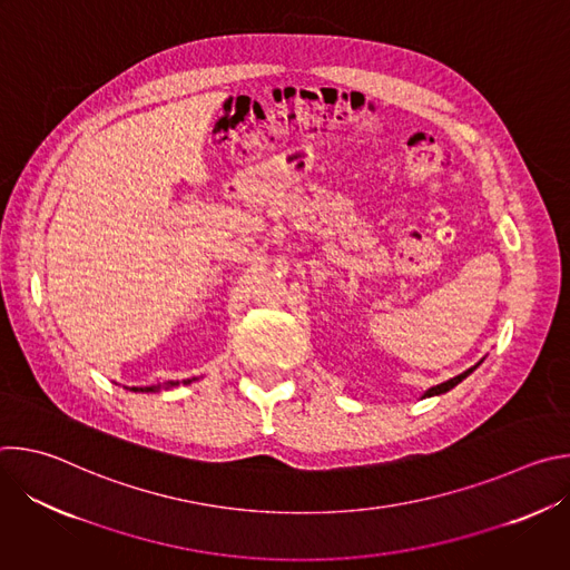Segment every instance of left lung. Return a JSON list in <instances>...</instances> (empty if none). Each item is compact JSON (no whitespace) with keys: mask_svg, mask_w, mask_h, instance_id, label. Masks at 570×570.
<instances>
[{"mask_svg":"<svg viewBox=\"0 0 570 570\" xmlns=\"http://www.w3.org/2000/svg\"><path fill=\"white\" fill-rule=\"evenodd\" d=\"M475 367H478V365H473V367H469L466 372H462V374H458V376H453V379H449V381H444V383H440V385L431 387V390H429L424 396H433V394H442V392H449V390H451V387H455V385H458L462 379H466V376H469V374H471Z\"/></svg>","mask_w":570,"mask_h":570,"instance_id":"1","label":"left lung"}]
</instances>
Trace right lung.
I'll return each mask as SVG.
<instances>
[{"instance_id": "add662e5", "label": "right lung", "mask_w": 570, "mask_h": 570, "mask_svg": "<svg viewBox=\"0 0 570 570\" xmlns=\"http://www.w3.org/2000/svg\"><path fill=\"white\" fill-rule=\"evenodd\" d=\"M185 383H189V381H185ZM171 385H176V383H171ZM135 392H153L155 387H132Z\"/></svg>"}]
</instances>
